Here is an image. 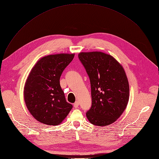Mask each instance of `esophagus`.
Wrapping results in <instances>:
<instances>
[{"mask_svg": "<svg viewBox=\"0 0 159 159\" xmlns=\"http://www.w3.org/2000/svg\"><path fill=\"white\" fill-rule=\"evenodd\" d=\"M79 102H76L74 104V108H77L79 107Z\"/></svg>", "mask_w": 159, "mask_h": 159, "instance_id": "34e87169", "label": "esophagus"}]
</instances>
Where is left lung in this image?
Instances as JSON below:
<instances>
[{
    "label": "left lung",
    "mask_w": 159,
    "mask_h": 159,
    "mask_svg": "<svg viewBox=\"0 0 159 159\" xmlns=\"http://www.w3.org/2000/svg\"><path fill=\"white\" fill-rule=\"evenodd\" d=\"M78 56L91 82L92 106L86 117L95 125L113 124L125 110L129 98V85L123 66L103 52H81Z\"/></svg>",
    "instance_id": "8db88e82"
}]
</instances>
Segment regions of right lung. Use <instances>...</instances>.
<instances>
[{
	"mask_svg": "<svg viewBox=\"0 0 159 159\" xmlns=\"http://www.w3.org/2000/svg\"><path fill=\"white\" fill-rule=\"evenodd\" d=\"M74 56V53H60L42 57L28 75L23 91L25 102L31 115L40 123L59 125L71 110L60 79Z\"/></svg>",
	"mask_w": 159,
	"mask_h": 159,
	"instance_id": "right-lung-1",
	"label": "right lung"
}]
</instances>
